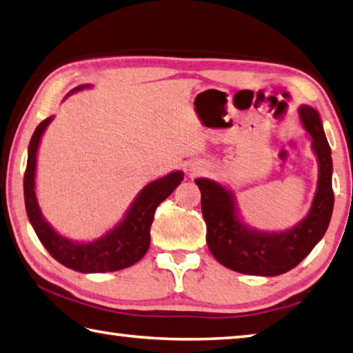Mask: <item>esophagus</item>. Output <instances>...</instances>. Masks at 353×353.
Returning <instances> with one entry per match:
<instances>
[{"label": "esophagus", "instance_id": "1", "mask_svg": "<svg viewBox=\"0 0 353 353\" xmlns=\"http://www.w3.org/2000/svg\"><path fill=\"white\" fill-rule=\"evenodd\" d=\"M191 170H193L194 172H199V171H202V170H205V168H202V166H193V168H191Z\"/></svg>", "mask_w": 353, "mask_h": 353}]
</instances>
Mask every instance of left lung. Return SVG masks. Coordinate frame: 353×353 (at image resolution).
Returning a JSON list of instances; mask_svg holds the SVG:
<instances>
[{
    "label": "left lung",
    "mask_w": 353,
    "mask_h": 353,
    "mask_svg": "<svg viewBox=\"0 0 353 353\" xmlns=\"http://www.w3.org/2000/svg\"><path fill=\"white\" fill-rule=\"evenodd\" d=\"M298 114L316 157L318 182L309 213L293 227L265 232L248 225L227 185L207 177L194 181L202 194L208 248L214 259L230 270L254 276H278L296 267L327 232L333 211L332 151L315 108L301 105Z\"/></svg>",
    "instance_id": "1"
}]
</instances>
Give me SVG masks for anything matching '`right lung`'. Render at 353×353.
I'll return each mask as SVG.
<instances>
[{
  "label": "right lung",
  "instance_id": "obj_1",
  "mask_svg": "<svg viewBox=\"0 0 353 353\" xmlns=\"http://www.w3.org/2000/svg\"><path fill=\"white\" fill-rule=\"evenodd\" d=\"M88 88H91V85L74 88L65 100L70 94ZM52 120L54 115H50L37 126L28 150V166H26L24 174V203L32 228L35 230L38 239L41 241L50 256L70 270L80 273H105L131 267L148 252L151 242L150 228L152 219H154L156 208L176 190L177 185H181L183 181V171L176 170L146 183L134 197L123 217L99 238L91 241L66 238L65 234L57 232L43 216L35 191L38 148H40L44 131Z\"/></svg>",
  "mask_w": 353,
  "mask_h": 353
}]
</instances>
